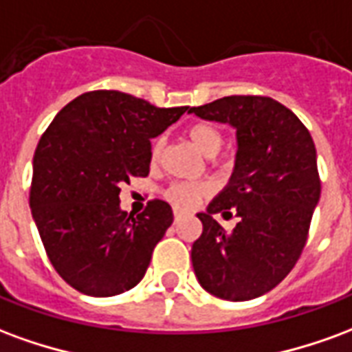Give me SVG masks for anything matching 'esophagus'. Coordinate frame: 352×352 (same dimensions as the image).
Masks as SVG:
<instances>
[{"mask_svg":"<svg viewBox=\"0 0 352 352\" xmlns=\"http://www.w3.org/2000/svg\"><path fill=\"white\" fill-rule=\"evenodd\" d=\"M181 217H183V213H181V211H175V213H173V219H175V222H179V219H181Z\"/></svg>","mask_w":352,"mask_h":352,"instance_id":"1","label":"esophagus"}]
</instances>
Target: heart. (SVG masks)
<instances>
[{"label": "heart", "mask_w": 352, "mask_h": 352, "mask_svg": "<svg viewBox=\"0 0 352 352\" xmlns=\"http://www.w3.org/2000/svg\"><path fill=\"white\" fill-rule=\"evenodd\" d=\"M186 138L190 141L194 148L199 154H204L207 158H213L214 154H219L224 143V135L222 131L209 122H196L188 126L186 130ZM162 153H164V138L153 139L151 143V162L156 164L160 160ZM209 194V186L199 183H173L166 190V198L177 207H192L198 204L199 199L206 198Z\"/></svg>", "instance_id": "heart-1"}]
</instances>
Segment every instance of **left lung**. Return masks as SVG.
I'll return each instance as SVG.
<instances>
[{
    "label": "left lung",
    "instance_id": "8db88e82",
    "mask_svg": "<svg viewBox=\"0 0 352 352\" xmlns=\"http://www.w3.org/2000/svg\"><path fill=\"white\" fill-rule=\"evenodd\" d=\"M199 118L236 130L234 173L198 213L201 236L192 245V265L209 294L245 302L270 292L300 258L311 217L320 198L317 151L300 118L265 96H228L190 107ZM238 217L226 232L214 212Z\"/></svg>",
    "mask_w": 352,
    "mask_h": 352
}]
</instances>
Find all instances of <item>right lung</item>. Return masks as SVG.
I'll use <instances>...</instances> for the list:
<instances>
[{"label":"right lung","mask_w":352,"mask_h":352,"mask_svg":"<svg viewBox=\"0 0 352 352\" xmlns=\"http://www.w3.org/2000/svg\"><path fill=\"white\" fill-rule=\"evenodd\" d=\"M186 109L96 90L69 101L43 133L30 207L50 264L75 290L107 298L145 277L173 211L153 199L133 217L120 209L118 194L131 177L148 175L151 139Z\"/></svg>","instance_id":"right-lung-1"}]
</instances>
